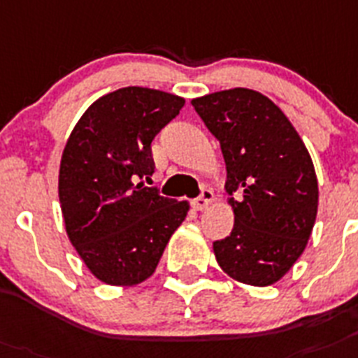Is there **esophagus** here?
<instances>
[{
    "label": "esophagus",
    "instance_id": "esophagus-1",
    "mask_svg": "<svg viewBox=\"0 0 358 358\" xmlns=\"http://www.w3.org/2000/svg\"><path fill=\"white\" fill-rule=\"evenodd\" d=\"M213 202V191L211 189H202V193H200V196H196L193 200V206L196 211H203V209H207V206Z\"/></svg>",
    "mask_w": 358,
    "mask_h": 358
}]
</instances>
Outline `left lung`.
Returning <instances> with one entry per match:
<instances>
[{
  "mask_svg": "<svg viewBox=\"0 0 358 358\" xmlns=\"http://www.w3.org/2000/svg\"><path fill=\"white\" fill-rule=\"evenodd\" d=\"M191 103L220 142L235 213L231 235L213 244L216 262L242 284L271 286L304 253L313 231L311 156L286 114L260 92L236 87Z\"/></svg>",
  "mask_w": 358,
  "mask_h": 358,
  "instance_id": "1",
  "label": "left lung"
}]
</instances>
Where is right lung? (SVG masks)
I'll list each match as a JSON object with an SVG mask.
<instances>
[{"label":"right lung","mask_w":358,"mask_h":358,"mask_svg":"<svg viewBox=\"0 0 358 358\" xmlns=\"http://www.w3.org/2000/svg\"><path fill=\"white\" fill-rule=\"evenodd\" d=\"M184 103L123 87L96 100L65 143L58 180L65 229L89 271L109 286L149 278L187 216V202L138 182L155 173L151 142Z\"/></svg>","instance_id":"right-lung-1"}]
</instances>
